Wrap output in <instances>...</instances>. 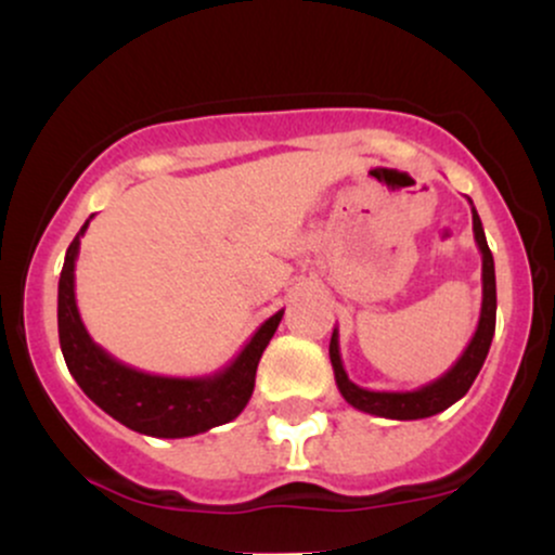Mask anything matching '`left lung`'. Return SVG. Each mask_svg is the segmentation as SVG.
<instances>
[{
	"label": "left lung",
	"mask_w": 555,
	"mask_h": 555,
	"mask_svg": "<svg viewBox=\"0 0 555 555\" xmlns=\"http://www.w3.org/2000/svg\"><path fill=\"white\" fill-rule=\"evenodd\" d=\"M473 232H475L477 250H480L482 256L480 321H477L475 336L469 339L467 349L462 352V358L456 360L454 365L441 375V378L430 380V384L420 388H412V391H371V388L352 384L341 365L339 331L334 328V334H331V344H328V358H331V365H334L336 386H339L341 397L347 399L354 410L367 412V415H375V417H388V420H423V417L438 415V412H443L446 406L460 401L464 393L469 391V386L475 384L477 373H480L482 362L488 358V349H490V341H493V331H495V269H493V256H490L486 232H482V221L480 216H477L475 206H473Z\"/></svg>",
	"instance_id": "obj_1"
}]
</instances>
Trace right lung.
<instances>
[{
	"mask_svg": "<svg viewBox=\"0 0 555 555\" xmlns=\"http://www.w3.org/2000/svg\"><path fill=\"white\" fill-rule=\"evenodd\" d=\"M88 221L69 242L60 273V297H56L62 354H65L67 371L78 380L86 397L125 428L154 438H188L211 430L216 425L232 423L253 397L260 354L269 347L284 310L271 315L240 349L237 358L214 375L169 378V375L135 371L99 347L82 326L78 313L75 260H78L80 237L86 234Z\"/></svg>",
	"mask_w": 555,
	"mask_h": 555,
	"instance_id": "obj_1",
	"label": "right lung"
}]
</instances>
